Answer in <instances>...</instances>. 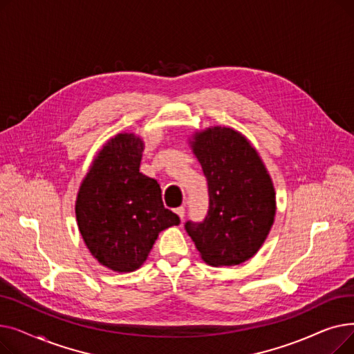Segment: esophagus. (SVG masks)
I'll return each mask as SVG.
<instances>
[{"mask_svg":"<svg viewBox=\"0 0 354 354\" xmlns=\"http://www.w3.org/2000/svg\"><path fill=\"white\" fill-rule=\"evenodd\" d=\"M175 212L178 214V216H179L180 219H183V216H185V208H183V207L176 208V209H175Z\"/></svg>","mask_w":354,"mask_h":354,"instance_id":"obj_1","label":"esophagus"}]
</instances>
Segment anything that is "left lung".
<instances>
[{
    "instance_id": "obj_1",
    "label": "left lung",
    "mask_w": 354,
    "mask_h": 354,
    "mask_svg": "<svg viewBox=\"0 0 354 354\" xmlns=\"http://www.w3.org/2000/svg\"><path fill=\"white\" fill-rule=\"evenodd\" d=\"M191 146L208 180L209 209L185 230L207 264L238 266L257 254L272 227L271 178L251 143L231 127H208Z\"/></svg>"
}]
</instances>
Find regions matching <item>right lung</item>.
Segmentation results:
<instances>
[{
    "label": "right lung",
    "mask_w": 354,
    "mask_h": 354,
    "mask_svg": "<svg viewBox=\"0 0 354 354\" xmlns=\"http://www.w3.org/2000/svg\"><path fill=\"white\" fill-rule=\"evenodd\" d=\"M143 140L111 138L93 160L76 201L79 231L91 255L118 272L138 270L160 231L179 225L166 209L159 183L139 172Z\"/></svg>",
    "instance_id": "add662e5"
}]
</instances>
